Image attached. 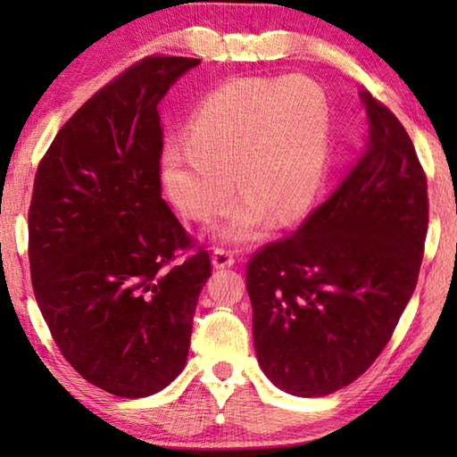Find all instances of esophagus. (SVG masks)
<instances>
[{
  "instance_id": "obj_1",
  "label": "esophagus",
  "mask_w": 457,
  "mask_h": 457,
  "mask_svg": "<svg viewBox=\"0 0 457 457\" xmlns=\"http://www.w3.org/2000/svg\"><path fill=\"white\" fill-rule=\"evenodd\" d=\"M236 264V253L229 247H215L213 250V266L215 268H231Z\"/></svg>"
}]
</instances>
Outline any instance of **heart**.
Returning a JSON list of instances; mask_svg holds the SVG:
<instances>
[{
  "mask_svg": "<svg viewBox=\"0 0 457 457\" xmlns=\"http://www.w3.org/2000/svg\"><path fill=\"white\" fill-rule=\"evenodd\" d=\"M328 151V103L306 79H242L207 95L193 114L187 141L163 153V183L185 218L210 221L237 189L215 234L252 242L270 213L290 221L320 189Z\"/></svg>",
  "mask_w": 457,
  "mask_h": 457,
  "instance_id": "obj_1",
  "label": "heart"
}]
</instances>
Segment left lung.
<instances>
[{"mask_svg": "<svg viewBox=\"0 0 457 457\" xmlns=\"http://www.w3.org/2000/svg\"><path fill=\"white\" fill-rule=\"evenodd\" d=\"M365 149L294 234L245 266L253 345L278 389L324 397L373 365L420 276L428 177L399 119L370 92Z\"/></svg>", "mask_w": 457, "mask_h": 457, "instance_id": "obj_1", "label": "left lung"}]
</instances>
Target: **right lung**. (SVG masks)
Masks as SVG:
<instances>
[{"mask_svg":"<svg viewBox=\"0 0 457 457\" xmlns=\"http://www.w3.org/2000/svg\"><path fill=\"white\" fill-rule=\"evenodd\" d=\"M197 58L146 56L88 98L37 165L28 212L36 303L79 375L117 397L153 395L187 362L212 276L161 197L159 100ZM181 253L188 256L176 258Z\"/></svg>","mask_w":457,"mask_h":457,"instance_id":"obj_1","label":"right lung"}]
</instances>
